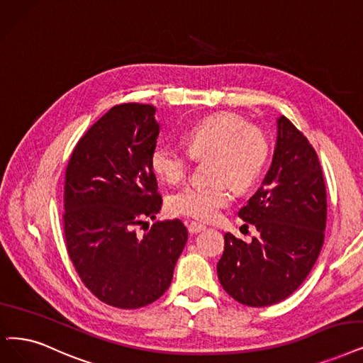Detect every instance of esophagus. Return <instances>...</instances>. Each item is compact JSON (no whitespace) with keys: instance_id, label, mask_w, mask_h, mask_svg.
<instances>
[{"instance_id":"34e87169","label":"esophagus","mask_w":363,"mask_h":363,"mask_svg":"<svg viewBox=\"0 0 363 363\" xmlns=\"http://www.w3.org/2000/svg\"><path fill=\"white\" fill-rule=\"evenodd\" d=\"M206 229V225H202V223H196V222H191L189 225H187V230H189V234H198V232H201V230H204Z\"/></svg>"}]
</instances>
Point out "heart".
<instances>
[{
	"label": "heart",
	"mask_w": 363,
	"mask_h": 363,
	"mask_svg": "<svg viewBox=\"0 0 363 363\" xmlns=\"http://www.w3.org/2000/svg\"><path fill=\"white\" fill-rule=\"evenodd\" d=\"M187 152L159 141L150 152V167L159 179L179 183L189 172L192 159L211 156L207 184H187L174 192L169 210L196 220H213L232 199L228 182L237 191L252 187L268 164L269 141L262 129L237 113H219L194 123L184 133Z\"/></svg>",
	"instance_id": "b5f03b06"
}]
</instances>
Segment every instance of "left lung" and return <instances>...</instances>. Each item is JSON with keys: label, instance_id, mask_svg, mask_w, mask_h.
<instances>
[{"label": "left lung", "instance_id": "1", "mask_svg": "<svg viewBox=\"0 0 363 363\" xmlns=\"http://www.w3.org/2000/svg\"><path fill=\"white\" fill-rule=\"evenodd\" d=\"M262 186L238 216L255 225L252 242L225 234L217 277L225 292L249 307L274 306L307 279L326 228V186L314 147L284 116Z\"/></svg>", "mask_w": 363, "mask_h": 363}]
</instances>
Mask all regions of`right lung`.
<instances>
[{
	"label": "right lung",
	"mask_w": 363,
	"mask_h": 363,
	"mask_svg": "<svg viewBox=\"0 0 363 363\" xmlns=\"http://www.w3.org/2000/svg\"><path fill=\"white\" fill-rule=\"evenodd\" d=\"M157 135L153 106H114L79 140L65 169L67 253L91 294L116 308L161 298L187 241L179 219L135 232L162 206L150 167Z\"/></svg>",
	"instance_id": "right-lung-1"
}]
</instances>
